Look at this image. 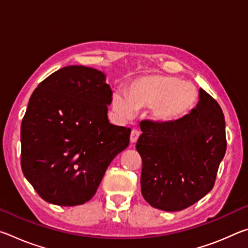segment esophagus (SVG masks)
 I'll return each mask as SVG.
<instances>
[{
	"label": "esophagus",
	"instance_id": "34e87169",
	"mask_svg": "<svg viewBox=\"0 0 248 248\" xmlns=\"http://www.w3.org/2000/svg\"><path fill=\"white\" fill-rule=\"evenodd\" d=\"M140 137V131L138 129H132L131 134H130V141H131V143H136L137 140L139 139Z\"/></svg>",
	"mask_w": 248,
	"mask_h": 248
}]
</instances>
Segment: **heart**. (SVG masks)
Returning <instances> with one entry per match:
<instances>
[{
	"mask_svg": "<svg viewBox=\"0 0 248 248\" xmlns=\"http://www.w3.org/2000/svg\"><path fill=\"white\" fill-rule=\"evenodd\" d=\"M198 102L194 84L166 75H143L130 83L127 93L117 91L111 107L121 118H130L139 108H150L151 118L162 124H171L190 114Z\"/></svg>",
	"mask_w": 248,
	"mask_h": 248,
	"instance_id": "1",
	"label": "heart"
}]
</instances>
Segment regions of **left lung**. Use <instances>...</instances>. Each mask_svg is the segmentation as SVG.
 Returning <instances> with one entry per match:
<instances>
[{"label":"left lung","instance_id":"8db88e82","mask_svg":"<svg viewBox=\"0 0 248 248\" xmlns=\"http://www.w3.org/2000/svg\"><path fill=\"white\" fill-rule=\"evenodd\" d=\"M140 128L141 192L152 207L180 211L212 189L226 138L223 112L207 92L199 90L196 108L179 123L144 120Z\"/></svg>","mask_w":248,"mask_h":248}]
</instances>
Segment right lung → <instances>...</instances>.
Here are the masks:
<instances>
[{
	"label": "right lung",
	"mask_w": 248,
	"mask_h": 248,
	"mask_svg": "<svg viewBox=\"0 0 248 248\" xmlns=\"http://www.w3.org/2000/svg\"><path fill=\"white\" fill-rule=\"evenodd\" d=\"M112 92L102 71L70 65L33 91L20 127V165L41 198L62 207L93 198L131 129L109 123Z\"/></svg>",
	"instance_id": "1"
}]
</instances>
